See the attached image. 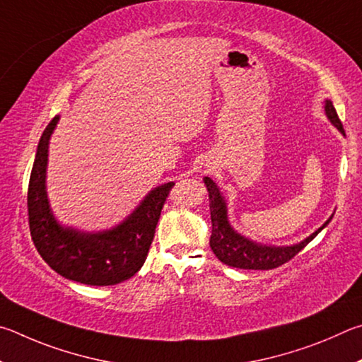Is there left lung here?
Returning a JSON list of instances; mask_svg holds the SVG:
<instances>
[{"label": "left lung", "mask_w": 362, "mask_h": 362, "mask_svg": "<svg viewBox=\"0 0 362 362\" xmlns=\"http://www.w3.org/2000/svg\"><path fill=\"white\" fill-rule=\"evenodd\" d=\"M326 114L331 122L337 127V129L344 133V125H341L340 119L337 116V111L332 105V101L326 100ZM205 185L208 187V194H210V210H211V238L210 245L211 250L221 262L230 267L245 269V270H272L280 267V265L291 261L296 255L305 248V246L312 242V240L318 235V233L325 229V227L331 223L332 216L329 218L322 227L313 232L308 238L303 242L293 245V246H281V248H275V246H264L251 242V240L245 238L232 229L229 221H227V208L226 202L221 195L216 182H213L210 177H205Z\"/></svg>", "instance_id": "1"}]
</instances>
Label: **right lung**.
Masks as SVG:
<instances>
[{"instance_id":"right-lung-1","label":"right lung","mask_w":362,"mask_h":362,"mask_svg":"<svg viewBox=\"0 0 362 362\" xmlns=\"http://www.w3.org/2000/svg\"><path fill=\"white\" fill-rule=\"evenodd\" d=\"M59 117L50 120L37 144L28 182V224L41 257L68 280L110 286L129 280L143 267L162 208L173 182L156 187L122 224L101 233L63 229L50 213L46 194L49 138Z\"/></svg>"}]
</instances>
